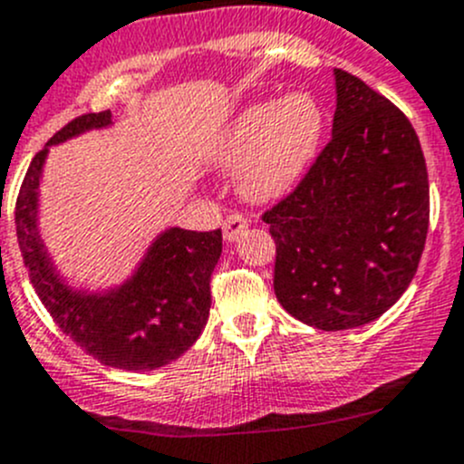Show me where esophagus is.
<instances>
[{"label":"esophagus","mask_w":464,"mask_h":464,"mask_svg":"<svg viewBox=\"0 0 464 464\" xmlns=\"http://www.w3.org/2000/svg\"><path fill=\"white\" fill-rule=\"evenodd\" d=\"M246 227H248V220L244 218L241 214H229L227 218H225L223 223V237L227 244H235L237 239H239L241 235L246 232Z\"/></svg>","instance_id":"1"}]
</instances>
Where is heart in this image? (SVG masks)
<instances>
[{
	"mask_svg": "<svg viewBox=\"0 0 464 464\" xmlns=\"http://www.w3.org/2000/svg\"><path fill=\"white\" fill-rule=\"evenodd\" d=\"M325 116L310 92H289L241 109L209 140L205 161L237 173V188L250 202H273L301 182L316 159Z\"/></svg>",
	"mask_w": 464,
	"mask_h": 464,
	"instance_id": "b5f03b06",
	"label": "heart"
}]
</instances>
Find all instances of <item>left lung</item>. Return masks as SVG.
I'll return each instance as SVG.
<instances>
[{"mask_svg":"<svg viewBox=\"0 0 464 464\" xmlns=\"http://www.w3.org/2000/svg\"><path fill=\"white\" fill-rule=\"evenodd\" d=\"M333 139L264 220L276 239L280 305L312 328H360L417 273L428 232V173L417 131L362 79L334 68Z\"/></svg>","mask_w":464,"mask_h":464,"instance_id":"8db88e82","label":"left lung"}]
</instances>
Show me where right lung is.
Masks as SVG:
<instances>
[{
  "label": "right lung",
  "instance_id": "add662e5",
  "mask_svg": "<svg viewBox=\"0 0 464 464\" xmlns=\"http://www.w3.org/2000/svg\"><path fill=\"white\" fill-rule=\"evenodd\" d=\"M113 125L111 111L86 113L56 131L34 157L15 205L22 259L38 298L61 330L107 367L152 372L196 343L209 319V280L223 250L220 229H161L125 280L111 286H72L41 235V182L54 145Z\"/></svg>",
  "mask_w": 464,
  "mask_h": 464
}]
</instances>
